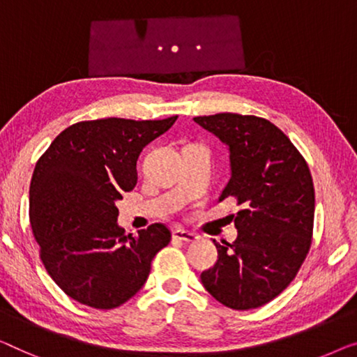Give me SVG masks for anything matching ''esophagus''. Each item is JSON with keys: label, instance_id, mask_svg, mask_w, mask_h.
<instances>
[{"label": "esophagus", "instance_id": "esophagus-1", "mask_svg": "<svg viewBox=\"0 0 357 357\" xmlns=\"http://www.w3.org/2000/svg\"><path fill=\"white\" fill-rule=\"evenodd\" d=\"M173 238L184 241V243H197V241L200 239V236L195 233H190V231H185V229H174Z\"/></svg>", "mask_w": 357, "mask_h": 357}]
</instances>
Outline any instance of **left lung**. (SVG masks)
I'll return each mask as SVG.
<instances>
[{
    "label": "left lung",
    "mask_w": 357,
    "mask_h": 357,
    "mask_svg": "<svg viewBox=\"0 0 357 357\" xmlns=\"http://www.w3.org/2000/svg\"><path fill=\"white\" fill-rule=\"evenodd\" d=\"M229 150L231 178L220 202L236 199L238 238L220 244L218 260L200 275L204 288L234 310L277 298L298 275L312 243L315 192L309 167L268 119L238 113L197 116Z\"/></svg>",
    "instance_id": "1"
}]
</instances>
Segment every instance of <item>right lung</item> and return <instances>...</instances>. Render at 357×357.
I'll list each match as a JSON object with an SVG mask.
<instances>
[{
	"label": "right lung",
	"mask_w": 357,
	"mask_h": 357,
	"mask_svg": "<svg viewBox=\"0 0 357 357\" xmlns=\"http://www.w3.org/2000/svg\"><path fill=\"white\" fill-rule=\"evenodd\" d=\"M176 119L80 121L64 129L35 165L29 217L40 259L77 303L119 307L142 288L153 257L172 241L163 223L137 236L124 233L116 202L137 183L142 149Z\"/></svg>",
	"instance_id": "add662e5"
}]
</instances>
